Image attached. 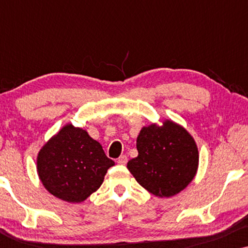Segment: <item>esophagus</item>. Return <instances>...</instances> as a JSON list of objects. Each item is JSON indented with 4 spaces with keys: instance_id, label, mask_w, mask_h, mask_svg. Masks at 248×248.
I'll use <instances>...</instances> for the list:
<instances>
[{
    "instance_id": "obj_1",
    "label": "esophagus",
    "mask_w": 248,
    "mask_h": 248,
    "mask_svg": "<svg viewBox=\"0 0 248 248\" xmlns=\"http://www.w3.org/2000/svg\"><path fill=\"white\" fill-rule=\"evenodd\" d=\"M127 162V157L125 155H121L120 158L117 159V164L118 165H125Z\"/></svg>"
}]
</instances>
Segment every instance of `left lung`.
Instances as JSON below:
<instances>
[{
	"label": "left lung",
	"mask_w": 248,
	"mask_h": 248,
	"mask_svg": "<svg viewBox=\"0 0 248 248\" xmlns=\"http://www.w3.org/2000/svg\"><path fill=\"white\" fill-rule=\"evenodd\" d=\"M138 157L127 162L137 182L159 198L174 196L194 178L199 151L194 139L181 125L166 121L164 126L151 124L137 139Z\"/></svg>",
	"instance_id": "obj_1"
}]
</instances>
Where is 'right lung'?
<instances>
[{"label":"right lung","instance_id":"right-lung-1","mask_svg":"<svg viewBox=\"0 0 248 248\" xmlns=\"http://www.w3.org/2000/svg\"><path fill=\"white\" fill-rule=\"evenodd\" d=\"M114 165L99 142L71 124L50 139L37 157V171L45 188L70 203L82 202L97 191Z\"/></svg>","mask_w":248,"mask_h":248}]
</instances>
